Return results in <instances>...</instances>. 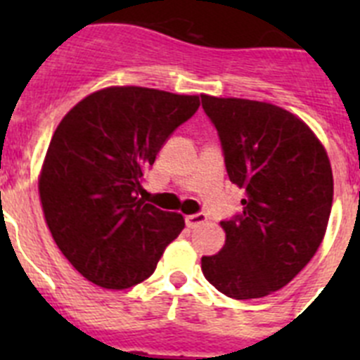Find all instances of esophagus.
<instances>
[{
    "label": "esophagus",
    "mask_w": 360,
    "mask_h": 360,
    "mask_svg": "<svg viewBox=\"0 0 360 360\" xmlns=\"http://www.w3.org/2000/svg\"><path fill=\"white\" fill-rule=\"evenodd\" d=\"M205 219H207V216L205 214H189L186 216V225L189 229H195L198 227V225H202Z\"/></svg>",
    "instance_id": "34e87169"
}]
</instances>
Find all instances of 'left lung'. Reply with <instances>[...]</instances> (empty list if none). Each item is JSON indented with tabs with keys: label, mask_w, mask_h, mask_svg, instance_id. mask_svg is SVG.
<instances>
[{
	"label": "left lung",
	"mask_w": 360,
	"mask_h": 360,
	"mask_svg": "<svg viewBox=\"0 0 360 360\" xmlns=\"http://www.w3.org/2000/svg\"><path fill=\"white\" fill-rule=\"evenodd\" d=\"M202 106L219 133L229 180L245 191L243 214L219 224L224 249L202 257V272L229 297H265L308 265L326 234L328 153L307 122L274 104L203 94Z\"/></svg>",
	"instance_id": "1"
}]
</instances>
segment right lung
<instances>
[{"mask_svg":"<svg viewBox=\"0 0 360 360\" xmlns=\"http://www.w3.org/2000/svg\"><path fill=\"white\" fill-rule=\"evenodd\" d=\"M198 106V95L110 86L63 117L37 187L53 241L88 281L111 290L142 283L182 232V214L139 193L162 144Z\"/></svg>","mask_w":360,"mask_h":360,"instance_id":"1","label":"right lung"}]
</instances>
